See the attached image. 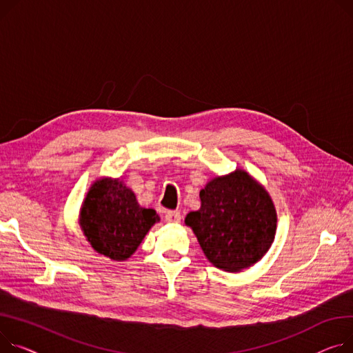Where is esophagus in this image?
Returning <instances> with one entry per match:
<instances>
[{
    "label": "esophagus",
    "mask_w": 353,
    "mask_h": 353,
    "mask_svg": "<svg viewBox=\"0 0 353 353\" xmlns=\"http://www.w3.org/2000/svg\"><path fill=\"white\" fill-rule=\"evenodd\" d=\"M164 220L170 224H177L181 220V214L179 213V211H168L166 216H164Z\"/></svg>",
    "instance_id": "obj_1"
}]
</instances>
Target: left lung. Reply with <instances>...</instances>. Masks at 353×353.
<instances>
[{
    "label": "left lung",
    "instance_id": "obj_1",
    "mask_svg": "<svg viewBox=\"0 0 353 353\" xmlns=\"http://www.w3.org/2000/svg\"><path fill=\"white\" fill-rule=\"evenodd\" d=\"M200 200L184 221L211 264L237 272L261 260L276 231L275 207L261 184L236 170L208 181Z\"/></svg>",
    "mask_w": 353,
    "mask_h": 353
}]
</instances>
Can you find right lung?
Segmentation results:
<instances>
[{
	"instance_id": "1",
	"label": "right lung",
	"mask_w": 353,
	"mask_h": 353,
	"mask_svg": "<svg viewBox=\"0 0 353 353\" xmlns=\"http://www.w3.org/2000/svg\"><path fill=\"white\" fill-rule=\"evenodd\" d=\"M157 221L153 208L140 207L133 192L113 179L92 184L79 219L93 250L114 261L129 258Z\"/></svg>"
}]
</instances>
